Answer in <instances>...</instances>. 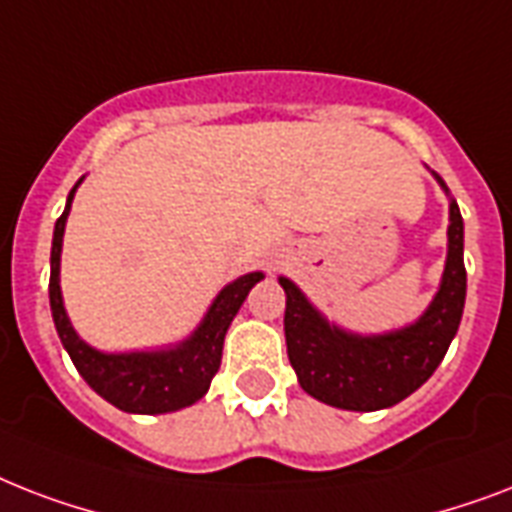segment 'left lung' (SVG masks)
I'll use <instances>...</instances> for the list:
<instances>
[{
    "mask_svg": "<svg viewBox=\"0 0 512 512\" xmlns=\"http://www.w3.org/2000/svg\"><path fill=\"white\" fill-rule=\"evenodd\" d=\"M446 193L449 188L436 175ZM462 215L449 201V252L433 303L420 319L385 335H353L329 324L308 297L281 276L287 292L284 335L289 364L308 396L348 412H377L404 401L436 372L460 327L465 308Z\"/></svg>",
    "mask_w": 512,
    "mask_h": 512,
    "instance_id": "obj_1",
    "label": "left lung"
}]
</instances>
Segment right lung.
Returning a JSON list of instances; mask_svg holds the SVG:
<instances>
[{
  "mask_svg": "<svg viewBox=\"0 0 512 512\" xmlns=\"http://www.w3.org/2000/svg\"><path fill=\"white\" fill-rule=\"evenodd\" d=\"M79 183L68 193L66 209L58 217L55 233H52L50 311L63 348L68 350V356L84 382L122 412L164 414L196 404L207 393L209 382L220 369L223 340L233 316L247 300L249 289L263 279V273H247V276L231 281L215 297V303L209 305L207 316L193 329V335L175 348L140 350V353H100L84 340H79L68 321L66 308H63V295H60L63 231H66V217L71 212V201H74Z\"/></svg>",
  "mask_w": 512,
  "mask_h": 512,
  "instance_id": "add662e5",
  "label": "right lung"
}]
</instances>
